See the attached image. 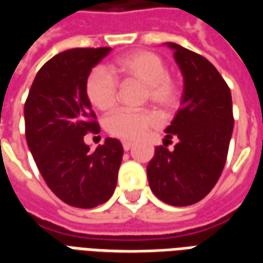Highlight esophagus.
<instances>
[{
	"mask_svg": "<svg viewBox=\"0 0 263 263\" xmlns=\"http://www.w3.org/2000/svg\"><path fill=\"white\" fill-rule=\"evenodd\" d=\"M122 148H124V151H129V149L132 148V142L124 141V142H122Z\"/></svg>",
	"mask_w": 263,
	"mask_h": 263,
	"instance_id": "esophagus-1",
	"label": "esophagus"
}]
</instances>
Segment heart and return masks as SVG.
<instances>
[{
	"label": "heart",
	"mask_w": 263,
	"mask_h": 263,
	"mask_svg": "<svg viewBox=\"0 0 263 263\" xmlns=\"http://www.w3.org/2000/svg\"><path fill=\"white\" fill-rule=\"evenodd\" d=\"M135 80L145 86V97L160 108L172 107L177 98L176 81L167 74L165 60L149 50H138L117 59L109 66L96 67L86 80V96L96 108L105 111L117 101V80ZM155 115L149 111L121 108L105 118V129L121 139H137L155 124Z\"/></svg>",
	"instance_id": "obj_1"
}]
</instances>
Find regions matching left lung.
Wrapping results in <instances>:
<instances>
[{
  "instance_id": "1",
  "label": "left lung",
  "mask_w": 263,
  "mask_h": 263,
  "mask_svg": "<svg viewBox=\"0 0 263 263\" xmlns=\"http://www.w3.org/2000/svg\"><path fill=\"white\" fill-rule=\"evenodd\" d=\"M183 76L182 108L165 129V146L148 163L151 190L163 203L184 207L200 201L214 187L234 129L231 91L209 60L167 42ZM178 138L173 151L165 148Z\"/></svg>"
}]
</instances>
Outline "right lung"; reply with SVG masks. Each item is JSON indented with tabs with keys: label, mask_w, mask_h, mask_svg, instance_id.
<instances>
[{
	"label": "right lung",
	"mask_w": 263,
	"mask_h": 263,
	"mask_svg": "<svg viewBox=\"0 0 263 263\" xmlns=\"http://www.w3.org/2000/svg\"><path fill=\"white\" fill-rule=\"evenodd\" d=\"M111 48H77L56 54L37 71L26 98L25 135L49 189L69 205L92 209L105 203L117 186L124 149L105 138L94 152L87 132H100L86 96L87 76Z\"/></svg>",
	"instance_id": "1"
}]
</instances>
